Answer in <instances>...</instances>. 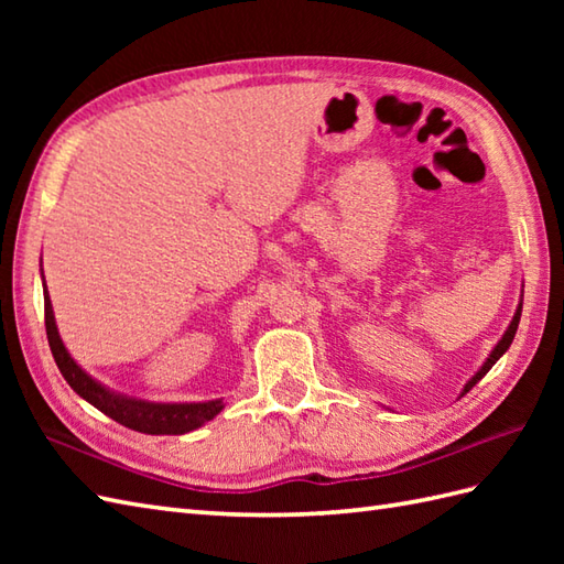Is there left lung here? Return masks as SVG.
<instances>
[{
    "label": "left lung",
    "instance_id": "8db88e82",
    "mask_svg": "<svg viewBox=\"0 0 564 564\" xmlns=\"http://www.w3.org/2000/svg\"><path fill=\"white\" fill-rule=\"evenodd\" d=\"M521 307H523V291H521V301H519V305H517V313H513V317H511V322H509V327H507V332L501 334V339L495 344V349L489 351V356L485 358V364L475 370V376L465 382L463 386V390H460V398L463 394L470 390L473 386H477V382H480L487 373H489V368H492L501 356H505L507 351H509V346H511V341H513V337H517V329H519V319H521Z\"/></svg>",
    "mask_w": 564,
    "mask_h": 564
}]
</instances>
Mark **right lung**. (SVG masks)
<instances>
[{
    "instance_id": "1",
    "label": "right lung",
    "mask_w": 564,
    "mask_h": 564,
    "mask_svg": "<svg viewBox=\"0 0 564 564\" xmlns=\"http://www.w3.org/2000/svg\"><path fill=\"white\" fill-rule=\"evenodd\" d=\"M41 279H43V269H41ZM43 301H45L47 344H51V351L59 373H63V378L69 382V388L75 390L82 400H87L89 404L97 406L99 412L111 416L113 422L133 431H140V434L182 436V434H188V431H196L198 426L210 422V419H215L225 410L223 398L206 400V402H158V400L135 398V394H126L104 386L101 380L89 376L87 370H84L67 351V346L63 337H59L57 325H55V313H53L51 295H47V289H45V279H43Z\"/></svg>"
}]
</instances>
